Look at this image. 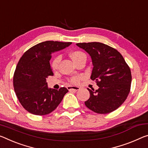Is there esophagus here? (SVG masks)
<instances>
[{
  "label": "esophagus",
  "mask_w": 148,
  "mask_h": 148,
  "mask_svg": "<svg viewBox=\"0 0 148 148\" xmlns=\"http://www.w3.org/2000/svg\"><path fill=\"white\" fill-rule=\"evenodd\" d=\"M68 90H69V91H78L79 90V88L78 86H68Z\"/></svg>",
  "instance_id": "obj_1"
}]
</instances>
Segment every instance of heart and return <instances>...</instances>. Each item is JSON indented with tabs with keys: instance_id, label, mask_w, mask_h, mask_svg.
Instances as JSON below:
<instances>
[{
	"instance_id": "obj_1",
	"label": "heart",
	"mask_w": 148,
	"mask_h": 148,
	"mask_svg": "<svg viewBox=\"0 0 148 148\" xmlns=\"http://www.w3.org/2000/svg\"><path fill=\"white\" fill-rule=\"evenodd\" d=\"M70 57L72 58V60H73L74 62H76L78 60H79V59L82 57H84V56H86L84 55V53H83L82 52H81V51H73V52H72L70 54ZM60 61V56H58V57H56L55 59L53 60V61L52 62V68L53 69L55 70L57 69L58 64H59V62ZM79 77H74V78H72L71 79H70V82L74 84H76L78 82L79 79Z\"/></svg>"
}]
</instances>
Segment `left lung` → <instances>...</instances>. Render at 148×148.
<instances>
[{
	"mask_svg": "<svg viewBox=\"0 0 148 148\" xmlns=\"http://www.w3.org/2000/svg\"><path fill=\"white\" fill-rule=\"evenodd\" d=\"M91 57L93 69L90 78L95 80L99 88L90 91V97L86 106L99 114L112 112L125 102L130 90L132 76L130 69L121 54L99 42L79 43Z\"/></svg>",
	"mask_w": 148,
	"mask_h": 148,
	"instance_id": "8db88e82",
	"label": "left lung"
}]
</instances>
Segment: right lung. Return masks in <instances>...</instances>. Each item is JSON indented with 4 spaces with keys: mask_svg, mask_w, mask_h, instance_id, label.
Returning a JSON list of instances; mask_svg holds the SVG:
<instances>
[{
    "mask_svg": "<svg viewBox=\"0 0 148 148\" xmlns=\"http://www.w3.org/2000/svg\"><path fill=\"white\" fill-rule=\"evenodd\" d=\"M71 44V42H41L28 49L20 58L14 74V88L21 105L30 113L49 114L69 91L66 88L58 90L49 88L46 79L53 76L49 62L52 53Z\"/></svg>",
    "mask_w": 148,
    "mask_h": 148,
    "instance_id": "1",
    "label": "right lung"
}]
</instances>
